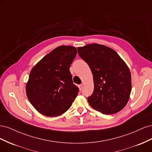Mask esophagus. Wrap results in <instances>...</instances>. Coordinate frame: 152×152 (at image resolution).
<instances>
[{"mask_svg": "<svg viewBox=\"0 0 152 152\" xmlns=\"http://www.w3.org/2000/svg\"><path fill=\"white\" fill-rule=\"evenodd\" d=\"M79 89L81 90L82 88H83V87H84V84H80L79 86Z\"/></svg>", "mask_w": 152, "mask_h": 152, "instance_id": "esophagus-1", "label": "esophagus"}]
</instances>
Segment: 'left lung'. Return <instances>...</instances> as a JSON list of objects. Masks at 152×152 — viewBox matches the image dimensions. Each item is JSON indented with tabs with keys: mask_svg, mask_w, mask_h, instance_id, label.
I'll list each match as a JSON object with an SVG mask.
<instances>
[{
	"mask_svg": "<svg viewBox=\"0 0 152 152\" xmlns=\"http://www.w3.org/2000/svg\"><path fill=\"white\" fill-rule=\"evenodd\" d=\"M93 77L94 92L87 99L91 107L106 115L120 112L127 104L132 86L129 68L111 48L90 44L77 48Z\"/></svg>",
	"mask_w": 152,
	"mask_h": 152,
	"instance_id": "8db88e82",
	"label": "left lung"
}]
</instances>
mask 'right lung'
Masks as SVG:
<instances>
[{"mask_svg":"<svg viewBox=\"0 0 152 152\" xmlns=\"http://www.w3.org/2000/svg\"><path fill=\"white\" fill-rule=\"evenodd\" d=\"M77 49L61 45L32 68L26 84V93L36 110L48 117H57L70 108L78 94L69 70Z\"/></svg>","mask_w":152,"mask_h":152,"instance_id":"obj_1","label":"right lung"}]
</instances>
